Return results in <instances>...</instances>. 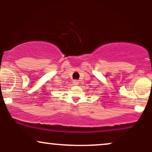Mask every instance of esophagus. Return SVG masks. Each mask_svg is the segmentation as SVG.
Instances as JSON below:
<instances>
[{"instance_id": "34e87169", "label": "esophagus", "mask_w": 152, "mask_h": 152, "mask_svg": "<svg viewBox=\"0 0 152 152\" xmlns=\"http://www.w3.org/2000/svg\"><path fill=\"white\" fill-rule=\"evenodd\" d=\"M73 84H74L75 85H79V81H78V80H75V81L73 82Z\"/></svg>"}]
</instances>
